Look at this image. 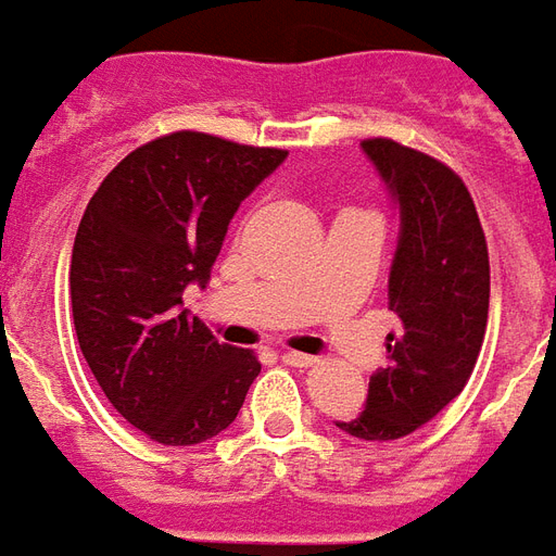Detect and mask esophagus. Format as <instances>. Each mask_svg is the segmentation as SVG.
Here are the masks:
<instances>
[{
    "label": "esophagus",
    "instance_id": "obj_1",
    "mask_svg": "<svg viewBox=\"0 0 556 556\" xmlns=\"http://www.w3.org/2000/svg\"><path fill=\"white\" fill-rule=\"evenodd\" d=\"M282 361L286 364H291V367H313L318 358H313V355H304V352H282Z\"/></svg>",
    "mask_w": 556,
    "mask_h": 556
}]
</instances>
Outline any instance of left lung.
<instances>
[{
	"instance_id": "obj_1",
	"label": "left lung",
	"mask_w": 556,
	"mask_h": 556,
	"mask_svg": "<svg viewBox=\"0 0 556 556\" xmlns=\"http://www.w3.org/2000/svg\"><path fill=\"white\" fill-rule=\"evenodd\" d=\"M364 153L400 201L397 255L388 277V364L370 376L367 409L337 421L349 437L388 442L433 421L472 376L479 361L491 262L467 184L445 162L391 138H367Z\"/></svg>"
}]
</instances>
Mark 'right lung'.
Wrapping results in <instances>:
<instances>
[{
  "label": "right lung",
  "mask_w": 556,
  "mask_h": 556,
  "mask_svg": "<svg viewBox=\"0 0 556 556\" xmlns=\"http://www.w3.org/2000/svg\"><path fill=\"white\" fill-rule=\"evenodd\" d=\"M286 159L204 131H170L123 159L77 225L68 291L104 397L162 445H198L238 418L262 361L216 343L184 309L207 282L240 201Z\"/></svg>",
  "instance_id": "right-lung-1"
}]
</instances>
